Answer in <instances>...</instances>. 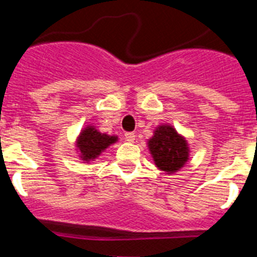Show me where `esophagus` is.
Returning a JSON list of instances; mask_svg holds the SVG:
<instances>
[{
  "instance_id": "obj_1",
  "label": "esophagus",
  "mask_w": 257,
  "mask_h": 257,
  "mask_svg": "<svg viewBox=\"0 0 257 257\" xmlns=\"http://www.w3.org/2000/svg\"><path fill=\"white\" fill-rule=\"evenodd\" d=\"M124 139H126L128 143H134V140H135V134H134V133H126V134H124Z\"/></svg>"
}]
</instances>
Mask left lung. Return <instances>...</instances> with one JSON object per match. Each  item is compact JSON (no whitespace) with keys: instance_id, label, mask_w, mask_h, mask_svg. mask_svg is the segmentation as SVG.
Here are the masks:
<instances>
[{"instance_id":"left-lung-1","label":"left lung","mask_w":257,"mask_h":257,"mask_svg":"<svg viewBox=\"0 0 257 257\" xmlns=\"http://www.w3.org/2000/svg\"><path fill=\"white\" fill-rule=\"evenodd\" d=\"M148 147L157 167L169 174L181 169L189 157L187 142L169 124L157 127Z\"/></svg>"}]
</instances>
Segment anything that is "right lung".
I'll return each mask as SVG.
<instances>
[{
	"instance_id": "obj_1",
	"label": "right lung",
	"mask_w": 257,
	"mask_h": 257,
	"mask_svg": "<svg viewBox=\"0 0 257 257\" xmlns=\"http://www.w3.org/2000/svg\"><path fill=\"white\" fill-rule=\"evenodd\" d=\"M115 142H117L115 136L101 134L95 130V127L88 126L79 135L77 140V147L81 152V158L83 161H91L95 160L104 149Z\"/></svg>"
}]
</instances>
